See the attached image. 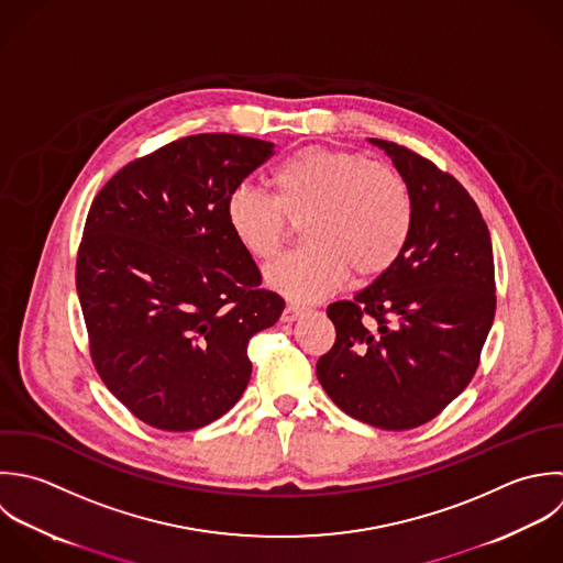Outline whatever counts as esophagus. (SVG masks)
Masks as SVG:
<instances>
[{
	"mask_svg": "<svg viewBox=\"0 0 563 563\" xmlns=\"http://www.w3.org/2000/svg\"><path fill=\"white\" fill-rule=\"evenodd\" d=\"M302 313H305V307H302V305H294V302H291V305H287V307H285V311H283V320H285V322H294V320H298Z\"/></svg>",
	"mask_w": 563,
	"mask_h": 563,
	"instance_id": "esophagus-1",
	"label": "esophagus"
}]
</instances>
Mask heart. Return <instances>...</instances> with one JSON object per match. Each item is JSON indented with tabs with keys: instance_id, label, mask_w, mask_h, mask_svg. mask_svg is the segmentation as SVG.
<instances>
[{
	"instance_id": "heart-1",
	"label": "heart",
	"mask_w": 563,
	"mask_h": 563,
	"mask_svg": "<svg viewBox=\"0 0 563 563\" xmlns=\"http://www.w3.org/2000/svg\"><path fill=\"white\" fill-rule=\"evenodd\" d=\"M272 197L241 186L225 203L228 225L256 261H272L285 243L287 221L300 218L305 247L267 272V285L294 300L322 298L357 276L384 274L404 254L415 225L406 179L368 157L307 146L269 173Z\"/></svg>"
}]
</instances>
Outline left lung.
<instances>
[{
  "mask_svg": "<svg viewBox=\"0 0 563 563\" xmlns=\"http://www.w3.org/2000/svg\"><path fill=\"white\" fill-rule=\"evenodd\" d=\"M371 142L406 179L415 225L393 267L327 307L335 344L316 373L349 417L399 432L439 417L472 382L496 316L494 250L456 177L408 146Z\"/></svg>",
  "mask_w": 563,
  "mask_h": 563,
  "instance_id": "obj_1",
  "label": "left lung"
}]
</instances>
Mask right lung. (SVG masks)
<instances>
[{
    "label": "right lung",
    "instance_id": "1",
    "mask_svg": "<svg viewBox=\"0 0 563 563\" xmlns=\"http://www.w3.org/2000/svg\"><path fill=\"white\" fill-rule=\"evenodd\" d=\"M272 153L256 137L186 135L122 166L91 201L76 256L89 355L151 428L188 432L223 417L247 388L250 338L285 309L225 217Z\"/></svg>",
    "mask_w": 563,
    "mask_h": 563
}]
</instances>
